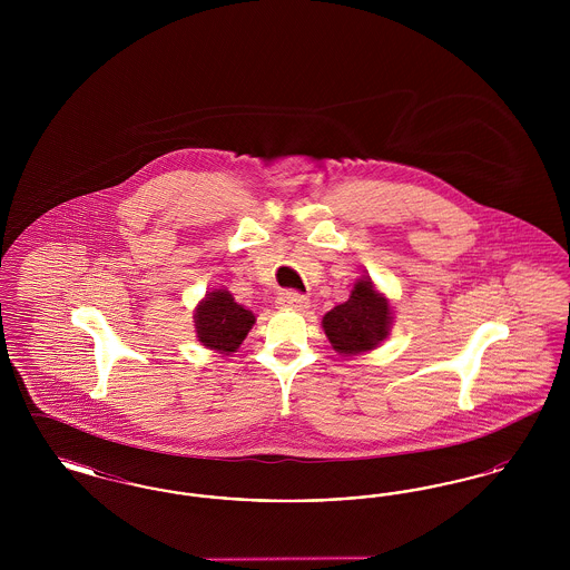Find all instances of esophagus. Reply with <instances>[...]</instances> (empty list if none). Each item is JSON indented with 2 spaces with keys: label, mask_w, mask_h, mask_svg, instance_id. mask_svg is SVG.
<instances>
[{
  "label": "esophagus",
  "mask_w": 570,
  "mask_h": 570,
  "mask_svg": "<svg viewBox=\"0 0 570 570\" xmlns=\"http://www.w3.org/2000/svg\"><path fill=\"white\" fill-rule=\"evenodd\" d=\"M277 305H279V307H284V309H295V312H301V309L309 307V298L298 295L295 291H286V293H282V295L277 297Z\"/></svg>",
  "instance_id": "34e87169"
}]
</instances>
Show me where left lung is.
Masks as SVG:
<instances>
[{
	"label": "left lung",
	"mask_w": 570,
	"mask_h": 570,
	"mask_svg": "<svg viewBox=\"0 0 570 570\" xmlns=\"http://www.w3.org/2000/svg\"><path fill=\"white\" fill-rule=\"evenodd\" d=\"M393 314L389 298L380 295L370 277L354 284L351 298L326 312L323 328L340 354H358L374 351L389 335Z\"/></svg>",
	"instance_id": "8db88e82"
}]
</instances>
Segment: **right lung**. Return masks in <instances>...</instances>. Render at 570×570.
I'll list each match as a JSON object with an SVG mask.
<instances>
[{"label": "right lung", "mask_w": 570, "mask_h": 570, "mask_svg": "<svg viewBox=\"0 0 570 570\" xmlns=\"http://www.w3.org/2000/svg\"><path fill=\"white\" fill-rule=\"evenodd\" d=\"M194 323L196 337L203 346L230 354L242 346L245 335L256 323V316L239 305L228 291L219 288L205 295L196 305Z\"/></svg>", "instance_id": "add662e5"}]
</instances>
